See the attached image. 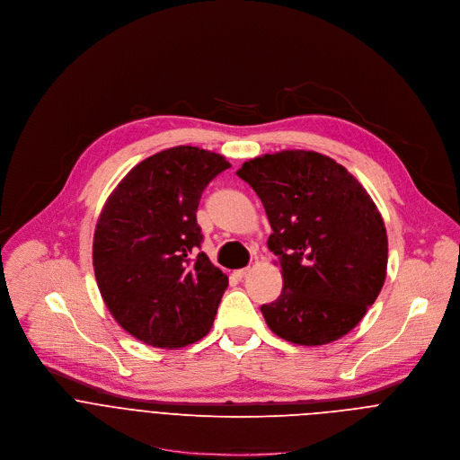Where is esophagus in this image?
I'll return each instance as SVG.
<instances>
[{
  "label": "esophagus",
  "instance_id": "1",
  "mask_svg": "<svg viewBox=\"0 0 460 460\" xmlns=\"http://www.w3.org/2000/svg\"><path fill=\"white\" fill-rule=\"evenodd\" d=\"M246 273H248V268H239V270H235V271H234V278H237V279H243Z\"/></svg>",
  "mask_w": 460,
  "mask_h": 460
}]
</instances>
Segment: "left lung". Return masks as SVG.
<instances>
[{"label":"left lung","instance_id":"obj_1","mask_svg":"<svg viewBox=\"0 0 460 460\" xmlns=\"http://www.w3.org/2000/svg\"><path fill=\"white\" fill-rule=\"evenodd\" d=\"M259 196L279 257L283 292L261 312L268 328L301 346L351 332L383 290L388 266L385 221L370 194L332 157L283 150L237 170Z\"/></svg>","mask_w":460,"mask_h":460}]
</instances>
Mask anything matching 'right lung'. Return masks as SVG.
<instances>
[{
	"label": "right lung",
	"mask_w": 460,
	"mask_h": 460,
	"mask_svg": "<svg viewBox=\"0 0 460 460\" xmlns=\"http://www.w3.org/2000/svg\"><path fill=\"white\" fill-rule=\"evenodd\" d=\"M226 168L210 150L166 148L136 164L100 214L92 261L102 297L118 324L148 346H189L214 324L228 278L198 252L196 212Z\"/></svg>",
	"instance_id": "1"
}]
</instances>
